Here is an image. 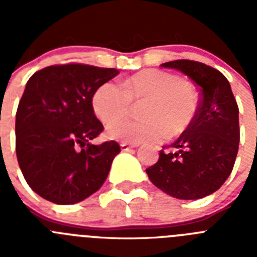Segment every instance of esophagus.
Instances as JSON below:
<instances>
[{"label": "esophagus", "instance_id": "esophagus-1", "mask_svg": "<svg viewBox=\"0 0 257 257\" xmlns=\"http://www.w3.org/2000/svg\"><path fill=\"white\" fill-rule=\"evenodd\" d=\"M135 147H138V145H136V144H128V143H126V142L121 143L122 151H130L131 148H135Z\"/></svg>", "mask_w": 257, "mask_h": 257}]
</instances>
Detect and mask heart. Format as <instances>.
<instances>
[{"label":"heart","instance_id":"1","mask_svg":"<svg viewBox=\"0 0 257 257\" xmlns=\"http://www.w3.org/2000/svg\"><path fill=\"white\" fill-rule=\"evenodd\" d=\"M143 100L144 121L119 119L128 112L131 102ZM199 105L196 86L161 69L140 70L121 86L105 82L92 95L95 114L104 123L111 122L106 127L109 138L133 144L181 135L194 122Z\"/></svg>","mask_w":257,"mask_h":257}]
</instances>
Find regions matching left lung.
Here are the masks:
<instances>
[{
    "label": "left lung",
    "instance_id": "obj_1",
    "mask_svg": "<svg viewBox=\"0 0 257 257\" xmlns=\"http://www.w3.org/2000/svg\"><path fill=\"white\" fill-rule=\"evenodd\" d=\"M187 74L199 86L196 119L176 142L163 147L160 158L145 170L157 188L179 199H199L216 192L229 178L239 148L238 104L225 76L188 59L163 63Z\"/></svg>",
    "mask_w": 257,
    "mask_h": 257
}]
</instances>
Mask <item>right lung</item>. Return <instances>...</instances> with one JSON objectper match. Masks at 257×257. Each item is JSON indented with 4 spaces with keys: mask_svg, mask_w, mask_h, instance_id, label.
Returning a JSON list of instances; mask_svg holds the SVG:
<instances>
[{
    "mask_svg": "<svg viewBox=\"0 0 257 257\" xmlns=\"http://www.w3.org/2000/svg\"><path fill=\"white\" fill-rule=\"evenodd\" d=\"M114 68L81 63L50 65L27 82L15 121V148L23 176L38 196L73 205L100 189L114 140L92 145L104 130L92 108L95 90L117 76Z\"/></svg>",
    "mask_w": 257,
    "mask_h": 257,
    "instance_id": "1",
    "label": "right lung"
}]
</instances>
